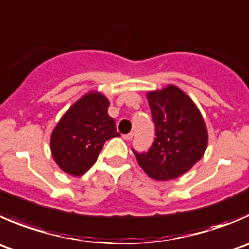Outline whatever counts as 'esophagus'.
<instances>
[{"label": "esophagus", "instance_id": "1", "mask_svg": "<svg viewBox=\"0 0 249 249\" xmlns=\"http://www.w3.org/2000/svg\"><path fill=\"white\" fill-rule=\"evenodd\" d=\"M132 137H134V132H129V134H126V135H123V139L126 140V141L132 140Z\"/></svg>", "mask_w": 249, "mask_h": 249}]
</instances>
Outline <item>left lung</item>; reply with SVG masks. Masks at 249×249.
Masks as SVG:
<instances>
[{
    "mask_svg": "<svg viewBox=\"0 0 249 249\" xmlns=\"http://www.w3.org/2000/svg\"><path fill=\"white\" fill-rule=\"evenodd\" d=\"M156 139L148 152L134 151L139 165L154 180L176 178L203 157L208 132L201 112L182 90L168 85L147 93Z\"/></svg>",
    "mask_w": 249,
    "mask_h": 249,
    "instance_id": "1",
    "label": "left lung"
}]
</instances>
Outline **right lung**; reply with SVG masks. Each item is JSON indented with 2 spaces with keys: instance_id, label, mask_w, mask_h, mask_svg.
I'll return each instance as SVG.
<instances>
[{
  "instance_id": "obj_1",
  "label": "right lung",
  "mask_w": 249,
  "mask_h": 249,
  "mask_svg": "<svg viewBox=\"0 0 249 249\" xmlns=\"http://www.w3.org/2000/svg\"><path fill=\"white\" fill-rule=\"evenodd\" d=\"M109 101L91 91L76 101L60 118L51 135L53 159L64 173L85 174L98 158L107 140L120 136L115 122L108 115Z\"/></svg>"
}]
</instances>
